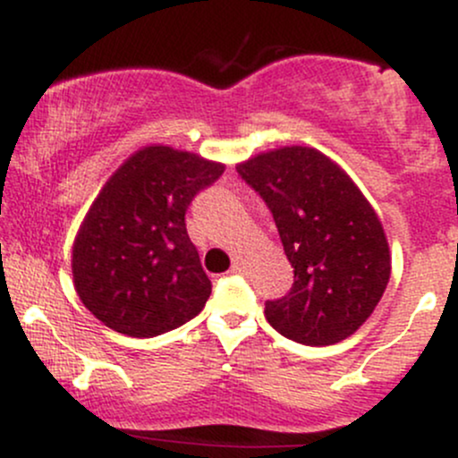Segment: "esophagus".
<instances>
[{
	"label": "esophagus",
	"mask_w": 458,
	"mask_h": 458,
	"mask_svg": "<svg viewBox=\"0 0 458 458\" xmlns=\"http://www.w3.org/2000/svg\"><path fill=\"white\" fill-rule=\"evenodd\" d=\"M243 271H245V265L241 260H234L233 267H230V273H234V276H241Z\"/></svg>",
	"instance_id": "obj_1"
}]
</instances>
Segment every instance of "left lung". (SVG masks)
<instances>
[{"instance_id": "8db88e82", "label": "left lung", "mask_w": 458, "mask_h": 458, "mask_svg": "<svg viewBox=\"0 0 458 458\" xmlns=\"http://www.w3.org/2000/svg\"><path fill=\"white\" fill-rule=\"evenodd\" d=\"M265 199L295 282L265 317L284 338L329 346L355 334L390 282V247L355 182L308 146L262 152L236 167Z\"/></svg>"}]
</instances>
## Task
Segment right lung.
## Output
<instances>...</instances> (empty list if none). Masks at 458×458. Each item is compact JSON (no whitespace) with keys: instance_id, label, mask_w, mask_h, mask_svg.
Segmentation results:
<instances>
[{"instance_id":"obj_1","label":"right lung","mask_w":458,"mask_h":458,"mask_svg":"<svg viewBox=\"0 0 458 458\" xmlns=\"http://www.w3.org/2000/svg\"><path fill=\"white\" fill-rule=\"evenodd\" d=\"M222 174V163L146 146L105 182L72 245L75 291L103 325L152 338L202 312L213 286L185 213Z\"/></svg>"}]
</instances>
